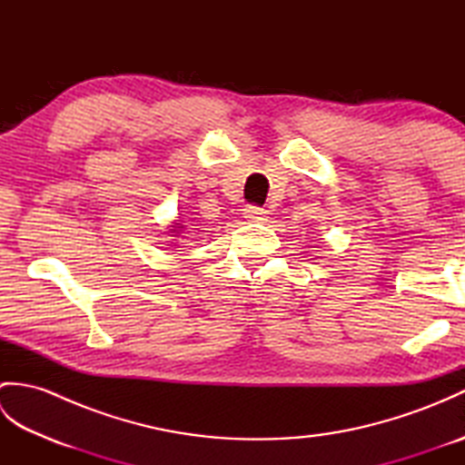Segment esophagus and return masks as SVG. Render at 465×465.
<instances>
[{
    "label": "esophagus",
    "instance_id": "obj_1",
    "mask_svg": "<svg viewBox=\"0 0 465 465\" xmlns=\"http://www.w3.org/2000/svg\"><path fill=\"white\" fill-rule=\"evenodd\" d=\"M265 212L263 207H258V205H248L245 207V217H248L250 222H263L265 220Z\"/></svg>",
    "mask_w": 465,
    "mask_h": 465
}]
</instances>
